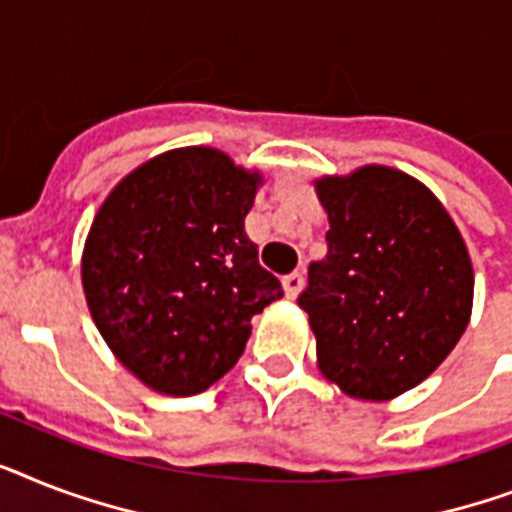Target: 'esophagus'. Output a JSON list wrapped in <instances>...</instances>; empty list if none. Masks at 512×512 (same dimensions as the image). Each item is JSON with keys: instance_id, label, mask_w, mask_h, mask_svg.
<instances>
[{"instance_id": "esophagus-1", "label": "esophagus", "mask_w": 512, "mask_h": 512, "mask_svg": "<svg viewBox=\"0 0 512 512\" xmlns=\"http://www.w3.org/2000/svg\"><path fill=\"white\" fill-rule=\"evenodd\" d=\"M302 286H305V276L299 273V270H294V273H289V276H284V294L289 299L297 297L299 292H302Z\"/></svg>"}]
</instances>
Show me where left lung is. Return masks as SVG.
I'll return each instance as SVG.
<instances>
[{"mask_svg":"<svg viewBox=\"0 0 512 512\" xmlns=\"http://www.w3.org/2000/svg\"><path fill=\"white\" fill-rule=\"evenodd\" d=\"M328 252L307 268L299 307L318 368L355 400L413 389L471 321L473 268L458 226L421 181L365 165L315 181Z\"/></svg>","mask_w":512,"mask_h":512,"instance_id":"1","label":"left lung"}]
</instances>
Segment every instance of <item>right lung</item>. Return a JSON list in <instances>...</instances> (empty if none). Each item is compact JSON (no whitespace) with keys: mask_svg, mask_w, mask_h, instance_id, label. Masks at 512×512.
Returning a JSON list of instances; mask_svg holds the SVG:
<instances>
[{"mask_svg":"<svg viewBox=\"0 0 512 512\" xmlns=\"http://www.w3.org/2000/svg\"><path fill=\"white\" fill-rule=\"evenodd\" d=\"M260 173L184 147L128 173L102 202L81 257L107 347L139 381L191 397L226 376L252 315L284 297L244 234Z\"/></svg>","mask_w":512,"mask_h":512,"instance_id":"right-lung-1","label":"right lung"}]
</instances>
